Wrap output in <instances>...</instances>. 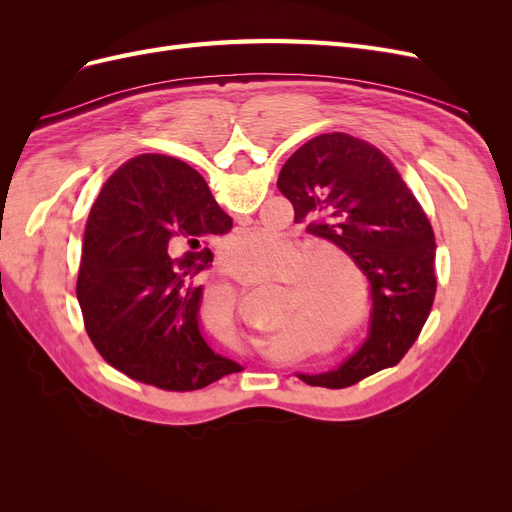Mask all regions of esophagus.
<instances>
[{"label": "esophagus", "instance_id": "obj_1", "mask_svg": "<svg viewBox=\"0 0 512 512\" xmlns=\"http://www.w3.org/2000/svg\"><path fill=\"white\" fill-rule=\"evenodd\" d=\"M237 282H241V277H237Z\"/></svg>", "mask_w": 512, "mask_h": 512}]
</instances>
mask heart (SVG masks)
I'll return each mask as SVG.
<instances>
[{"instance_id": "heart-1", "label": "heart", "mask_w": 512, "mask_h": 512, "mask_svg": "<svg viewBox=\"0 0 512 512\" xmlns=\"http://www.w3.org/2000/svg\"><path fill=\"white\" fill-rule=\"evenodd\" d=\"M290 254L286 239L267 230L241 232L230 241L226 258L232 271L243 277H265L282 271ZM348 271L346 256L339 252L318 254L301 275V290L307 294V312L318 324L331 320L335 335H346L359 324L363 303L359 297H350L342 275Z\"/></svg>"}]
</instances>
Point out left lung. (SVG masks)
I'll use <instances>...</instances> for the list:
<instances>
[{"mask_svg":"<svg viewBox=\"0 0 512 512\" xmlns=\"http://www.w3.org/2000/svg\"><path fill=\"white\" fill-rule=\"evenodd\" d=\"M277 188L294 222L352 260L369 288L363 344L335 369L297 374L305 384L346 389L397 365L421 333L436 294V241L418 200L386 156L344 132L320 134L280 170Z\"/></svg>","mask_w":512,"mask_h":512,"instance_id":"left-lung-1","label":"left lung"}]
</instances>
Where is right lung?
I'll return each mask as SVG.
<instances>
[{
    "instance_id": "right-lung-1",
    "label": "right lung",
    "mask_w": 512,
    "mask_h": 512,
    "mask_svg": "<svg viewBox=\"0 0 512 512\" xmlns=\"http://www.w3.org/2000/svg\"><path fill=\"white\" fill-rule=\"evenodd\" d=\"M230 228L205 179L181 160L145 153L104 183L76 297L108 365L164 391H198L243 369L207 344L203 286L194 284L213 260L207 241Z\"/></svg>"
}]
</instances>
